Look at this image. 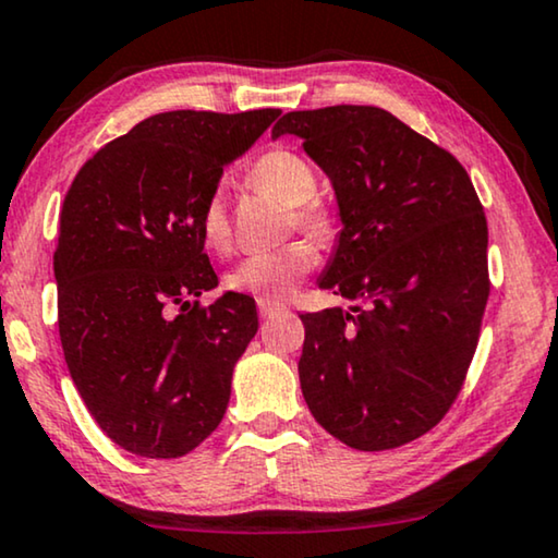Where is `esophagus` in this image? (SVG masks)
I'll return each mask as SVG.
<instances>
[{
  "mask_svg": "<svg viewBox=\"0 0 558 558\" xmlns=\"http://www.w3.org/2000/svg\"><path fill=\"white\" fill-rule=\"evenodd\" d=\"M257 308H260L263 318H270V316H276V313L286 311V305L276 303V301H268V298H257Z\"/></svg>",
  "mask_w": 558,
  "mask_h": 558,
  "instance_id": "34e87169",
  "label": "esophagus"
}]
</instances>
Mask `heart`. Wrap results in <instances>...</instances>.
<instances>
[{
    "label": "heart",
    "instance_id": "heart-1",
    "mask_svg": "<svg viewBox=\"0 0 558 558\" xmlns=\"http://www.w3.org/2000/svg\"><path fill=\"white\" fill-rule=\"evenodd\" d=\"M250 179L257 190L268 192L278 202L290 207L298 230L313 240H326L333 232V215L316 202L318 177L316 169L290 148H270L250 169ZM199 234L209 250H225L230 242V217H227V197L222 186L211 190L202 204ZM316 255L305 242H290L286 247L268 250L242 257L227 276V286L240 293L257 298H282L293 290L313 270Z\"/></svg>",
    "mask_w": 558,
    "mask_h": 558
}]
</instances>
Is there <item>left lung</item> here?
Segmentation results:
<instances>
[{
	"instance_id": "left-lung-1",
	"label": "left lung",
	"mask_w": 558,
	"mask_h": 558,
	"mask_svg": "<svg viewBox=\"0 0 558 558\" xmlns=\"http://www.w3.org/2000/svg\"><path fill=\"white\" fill-rule=\"evenodd\" d=\"M331 179L341 232L318 286L361 301L303 313L305 404L354 450L429 433L460 395L488 303V222L450 151L374 106L286 113Z\"/></svg>"
}]
</instances>
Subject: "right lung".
Listing matches in <instances>:
<instances>
[{"mask_svg": "<svg viewBox=\"0 0 558 558\" xmlns=\"http://www.w3.org/2000/svg\"><path fill=\"white\" fill-rule=\"evenodd\" d=\"M278 116L156 113L85 161L62 202V354L98 427L141 458H182L225 417L257 311L232 290L192 305L217 288L199 215L227 163Z\"/></svg>", "mask_w": 558, "mask_h": 558, "instance_id": "obj_1", "label": "right lung"}]
</instances>
